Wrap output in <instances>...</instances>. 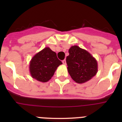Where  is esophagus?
<instances>
[{
    "label": "esophagus",
    "mask_w": 122,
    "mask_h": 122,
    "mask_svg": "<svg viewBox=\"0 0 122 122\" xmlns=\"http://www.w3.org/2000/svg\"><path fill=\"white\" fill-rule=\"evenodd\" d=\"M62 63H63V65H66V60L65 59H64L63 60H62Z\"/></svg>",
    "instance_id": "obj_1"
}]
</instances>
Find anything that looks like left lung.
<instances>
[{"label": "left lung", "mask_w": 122, "mask_h": 122, "mask_svg": "<svg viewBox=\"0 0 122 122\" xmlns=\"http://www.w3.org/2000/svg\"><path fill=\"white\" fill-rule=\"evenodd\" d=\"M68 52L66 59L68 71L74 81L82 84L95 76L98 63L89 52L77 46H71Z\"/></svg>", "instance_id": "obj_1"}]
</instances>
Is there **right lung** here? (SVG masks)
I'll return each mask as SVG.
<instances>
[{"instance_id": "right-lung-1", "label": "right lung", "mask_w": 122, "mask_h": 122, "mask_svg": "<svg viewBox=\"0 0 122 122\" xmlns=\"http://www.w3.org/2000/svg\"><path fill=\"white\" fill-rule=\"evenodd\" d=\"M61 64L56 52L49 48H45L33 56L30 62V73L33 78L46 82L51 79Z\"/></svg>"}]
</instances>
